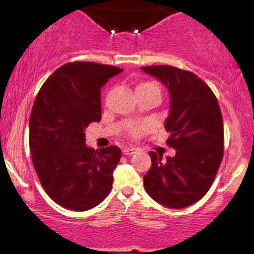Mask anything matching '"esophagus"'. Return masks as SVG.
I'll return each instance as SVG.
<instances>
[{"label": "esophagus", "instance_id": "34e87169", "mask_svg": "<svg viewBox=\"0 0 254 254\" xmlns=\"http://www.w3.org/2000/svg\"><path fill=\"white\" fill-rule=\"evenodd\" d=\"M137 151H138V149L133 148V147H125V148H123V154L124 155H127V156L136 154Z\"/></svg>", "mask_w": 254, "mask_h": 254}]
</instances>
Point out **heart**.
I'll use <instances>...</instances> for the list:
<instances>
[{"label": "heart", "mask_w": 254, "mask_h": 254, "mask_svg": "<svg viewBox=\"0 0 254 254\" xmlns=\"http://www.w3.org/2000/svg\"><path fill=\"white\" fill-rule=\"evenodd\" d=\"M148 84H152V83H145V84H142V85H148ZM143 129H144L143 127H134L133 129H131V134L137 135L140 131H142Z\"/></svg>", "instance_id": "heart-1"}]
</instances>
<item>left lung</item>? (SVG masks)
Returning a JSON list of instances; mask_svg holds the SVG:
<instances>
[{"label":"left lung","mask_w":254,"mask_h":254,"mask_svg":"<svg viewBox=\"0 0 254 254\" xmlns=\"http://www.w3.org/2000/svg\"><path fill=\"white\" fill-rule=\"evenodd\" d=\"M168 89L170 110L164 126L173 157L150 151L143 177L145 192L168 208L189 207L210 189L224 150L223 120L216 97L193 72L172 65L141 67Z\"/></svg>","instance_id":"obj_1"}]
</instances>
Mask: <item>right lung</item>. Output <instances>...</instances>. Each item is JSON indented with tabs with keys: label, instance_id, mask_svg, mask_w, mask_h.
Wrapping results in <instances>:
<instances>
[{
	"label": "right lung",
	"instance_id": "1",
	"mask_svg": "<svg viewBox=\"0 0 254 254\" xmlns=\"http://www.w3.org/2000/svg\"><path fill=\"white\" fill-rule=\"evenodd\" d=\"M123 71L113 65L71 62L52 74L30 117V149L44 190L70 210L84 211L109 195L121 157L116 145L95 150L85 128L102 118L100 88Z\"/></svg>",
	"mask_w": 254,
	"mask_h": 254
}]
</instances>
